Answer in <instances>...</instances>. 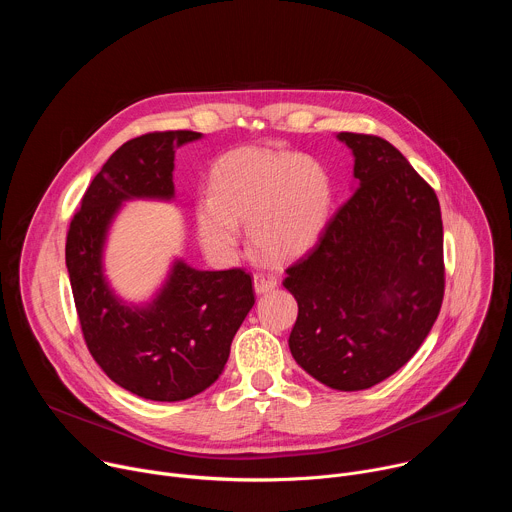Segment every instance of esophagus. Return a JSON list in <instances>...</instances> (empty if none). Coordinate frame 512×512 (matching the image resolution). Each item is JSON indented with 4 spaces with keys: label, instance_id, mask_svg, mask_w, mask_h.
Segmentation results:
<instances>
[{
    "label": "esophagus",
    "instance_id": "obj_1",
    "mask_svg": "<svg viewBox=\"0 0 512 512\" xmlns=\"http://www.w3.org/2000/svg\"><path fill=\"white\" fill-rule=\"evenodd\" d=\"M253 287H255V294H267V291L277 287V279L269 273H255L253 275Z\"/></svg>",
    "mask_w": 512,
    "mask_h": 512
}]
</instances>
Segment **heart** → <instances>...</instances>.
I'll use <instances>...</instances> for the list:
<instances>
[{
  "instance_id": "1",
  "label": "heart",
  "mask_w": 512,
  "mask_h": 512,
  "mask_svg": "<svg viewBox=\"0 0 512 512\" xmlns=\"http://www.w3.org/2000/svg\"><path fill=\"white\" fill-rule=\"evenodd\" d=\"M332 182L316 160L269 148L225 154L210 172V194L194 204L202 245L231 257L249 225L253 249L267 261L300 259L322 239L332 214Z\"/></svg>"
}]
</instances>
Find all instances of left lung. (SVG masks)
<instances>
[{"label": "left lung", "instance_id": "1", "mask_svg": "<svg viewBox=\"0 0 512 512\" xmlns=\"http://www.w3.org/2000/svg\"><path fill=\"white\" fill-rule=\"evenodd\" d=\"M354 156V194L318 245L287 267L298 302L289 350L316 381L362 391L419 350L444 300V227L433 188L377 135H336Z\"/></svg>", "mask_w": 512, "mask_h": 512}]
</instances>
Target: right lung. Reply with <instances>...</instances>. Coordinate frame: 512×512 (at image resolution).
Segmentation results:
<instances>
[{
    "label": "right lung",
    "instance_id": "right-lung-1",
    "mask_svg": "<svg viewBox=\"0 0 512 512\" xmlns=\"http://www.w3.org/2000/svg\"><path fill=\"white\" fill-rule=\"evenodd\" d=\"M196 131L145 133L105 162L70 221L66 269L89 352L125 391L184 401L221 377L231 342L255 304L243 269L200 271L174 259L145 304L119 298L105 275L109 229L129 200H174V154Z\"/></svg>",
    "mask_w": 512,
    "mask_h": 512
}]
</instances>
